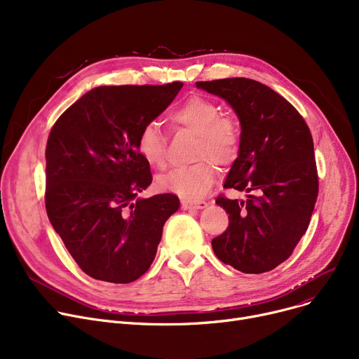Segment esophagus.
<instances>
[{
  "instance_id": "esophagus-1",
  "label": "esophagus",
  "mask_w": 359,
  "mask_h": 359,
  "mask_svg": "<svg viewBox=\"0 0 359 359\" xmlns=\"http://www.w3.org/2000/svg\"><path fill=\"white\" fill-rule=\"evenodd\" d=\"M208 206L205 201H198V202H192V201H182V208L183 210H203Z\"/></svg>"
}]
</instances>
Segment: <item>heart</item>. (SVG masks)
I'll list each match as a JSON object with an SVG mask.
<instances>
[{
	"label": "heart",
	"instance_id": "b5f03b06",
	"mask_svg": "<svg viewBox=\"0 0 359 359\" xmlns=\"http://www.w3.org/2000/svg\"><path fill=\"white\" fill-rule=\"evenodd\" d=\"M173 121L199 135L196 158L208 157L218 164L236 158L240 145L238 125L231 118L222 116L221 107L214 100L192 96L173 111ZM137 148L149 165L163 167L165 164V140L157 122H148L141 128ZM215 177L214 164L205 158L194 165L176 167L160 175L157 186L184 201H196L210 191Z\"/></svg>",
	"mask_w": 359,
	"mask_h": 359
}]
</instances>
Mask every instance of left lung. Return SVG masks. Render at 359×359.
<instances>
[{
	"label": "left lung",
	"mask_w": 359,
	"mask_h": 359,
	"mask_svg": "<svg viewBox=\"0 0 359 359\" xmlns=\"http://www.w3.org/2000/svg\"><path fill=\"white\" fill-rule=\"evenodd\" d=\"M196 87L227 102L241 126L224 187L248 199H217L230 222L212 240L214 253L240 272H269L291 256L314 210L318 179L310 129L290 102L259 81L224 79Z\"/></svg>",
	"instance_id": "left-lung-1"
}]
</instances>
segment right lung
Wrapping results in <instances>:
<instances>
[{
  "mask_svg": "<svg viewBox=\"0 0 359 359\" xmlns=\"http://www.w3.org/2000/svg\"><path fill=\"white\" fill-rule=\"evenodd\" d=\"M183 83L102 86L87 91L53 125L46 144L48 218L91 278L128 284L153 263L172 194L141 198L153 182L137 148L141 128L175 100Z\"/></svg>",
  "mask_w": 359,
  "mask_h": 359,
  "instance_id": "add662e5",
  "label": "right lung"
}]
</instances>
